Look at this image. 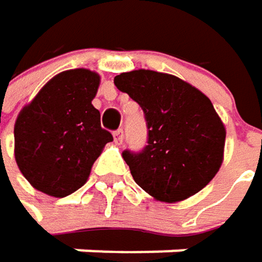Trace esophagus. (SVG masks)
<instances>
[{
  "label": "esophagus",
  "mask_w": 262,
  "mask_h": 262,
  "mask_svg": "<svg viewBox=\"0 0 262 262\" xmlns=\"http://www.w3.org/2000/svg\"><path fill=\"white\" fill-rule=\"evenodd\" d=\"M114 142H116V143H119V145L123 142V131H122V129L114 131Z\"/></svg>",
  "instance_id": "esophagus-1"
}]
</instances>
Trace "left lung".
Instances as JSON below:
<instances>
[{"label": "left lung", "instance_id": "1", "mask_svg": "<svg viewBox=\"0 0 262 262\" xmlns=\"http://www.w3.org/2000/svg\"><path fill=\"white\" fill-rule=\"evenodd\" d=\"M114 85L140 105L148 126V145L140 152H122L134 182L166 203L201 191L223 163L226 140L209 97L172 74L152 70L122 73Z\"/></svg>", "mask_w": 262, "mask_h": 262}]
</instances>
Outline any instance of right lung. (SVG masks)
Here are the masks:
<instances>
[{"mask_svg": "<svg viewBox=\"0 0 262 262\" xmlns=\"http://www.w3.org/2000/svg\"><path fill=\"white\" fill-rule=\"evenodd\" d=\"M100 77L76 68L49 80L15 123V160L29 183L47 195H70L85 185L113 140L91 105Z\"/></svg>", "mask_w": 262, "mask_h": 262, "instance_id": "right-lung-1", "label": "right lung"}]
</instances>
